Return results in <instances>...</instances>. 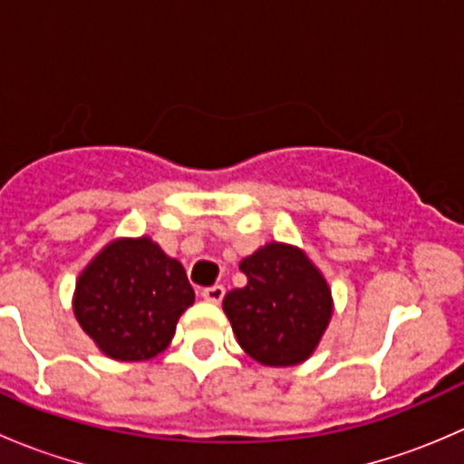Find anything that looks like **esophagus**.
<instances>
[{
    "label": "esophagus",
    "mask_w": 464,
    "mask_h": 464,
    "mask_svg": "<svg viewBox=\"0 0 464 464\" xmlns=\"http://www.w3.org/2000/svg\"><path fill=\"white\" fill-rule=\"evenodd\" d=\"M202 298H204V301L215 303V305H218V303L224 298V287H222V285H213V287H206V289H202Z\"/></svg>",
    "instance_id": "34e87169"
}]
</instances>
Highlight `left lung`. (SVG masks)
Listing matches in <instances>:
<instances>
[{"mask_svg":"<svg viewBox=\"0 0 464 464\" xmlns=\"http://www.w3.org/2000/svg\"><path fill=\"white\" fill-rule=\"evenodd\" d=\"M246 285L224 296L240 348L262 366H296L319 348L334 314L325 276L303 249L266 242L240 262Z\"/></svg>","mask_w":464,"mask_h":464,"instance_id":"1","label":"left lung"}]
</instances>
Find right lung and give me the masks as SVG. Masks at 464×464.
<instances>
[{
	"label": "right lung",
	"mask_w": 464,
	"mask_h": 464,
	"mask_svg": "<svg viewBox=\"0 0 464 464\" xmlns=\"http://www.w3.org/2000/svg\"><path fill=\"white\" fill-rule=\"evenodd\" d=\"M193 303L179 260L148 236L116 237L78 276L73 316L105 357L148 362L170 345Z\"/></svg>",
	"instance_id": "add662e5"
}]
</instances>
